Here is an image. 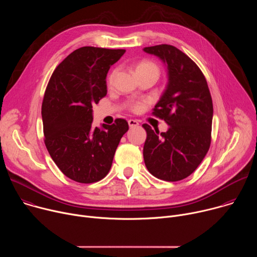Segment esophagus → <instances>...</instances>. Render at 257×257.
Instances as JSON below:
<instances>
[{
	"instance_id": "1",
	"label": "esophagus",
	"mask_w": 257,
	"mask_h": 257,
	"mask_svg": "<svg viewBox=\"0 0 257 257\" xmlns=\"http://www.w3.org/2000/svg\"><path fill=\"white\" fill-rule=\"evenodd\" d=\"M128 124H129L130 127H136V126L139 125V123H138L137 120H129V121H128Z\"/></svg>"
}]
</instances>
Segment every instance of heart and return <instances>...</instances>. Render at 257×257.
I'll return each mask as SVG.
<instances>
[{
  "label": "heart",
  "instance_id": "obj_1",
  "mask_svg": "<svg viewBox=\"0 0 257 257\" xmlns=\"http://www.w3.org/2000/svg\"><path fill=\"white\" fill-rule=\"evenodd\" d=\"M136 73H139V72H146V71H153V72H156V73H160V70H159V67L157 66V64H155L154 62L152 61H148V60H143V61H140L137 65H136ZM116 70L113 71L111 73V75L108 76V83H112L114 81V78L116 76ZM129 108L131 109L132 112L134 113H139L141 109L143 108V102L141 101H134L132 103H130L129 105Z\"/></svg>",
  "mask_w": 257,
  "mask_h": 257
}]
</instances>
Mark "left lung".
Segmentation results:
<instances>
[{"label":"left lung","instance_id":"8db88e82","mask_svg":"<svg viewBox=\"0 0 257 257\" xmlns=\"http://www.w3.org/2000/svg\"><path fill=\"white\" fill-rule=\"evenodd\" d=\"M167 64L168 84L153 115L169 125L167 132L148 124L143 159L155 177L169 182L187 178L200 165L211 141L213 106L208 85L199 67L170 45L144 48Z\"/></svg>","mask_w":257,"mask_h":257}]
</instances>
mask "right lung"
I'll return each instance as SVG.
<instances>
[{"instance_id": "add662e5", "label": "right lung", "mask_w": 257, "mask_h": 257, "mask_svg": "<svg viewBox=\"0 0 257 257\" xmlns=\"http://www.w3.org/2000/svg\"><path fill=\"white\" fill-rule=\"evenodd\" d=\"M125 52L80 48L58 65L48 83L42 105L45 144L61 172L75 182L104 178L128 131L124 119L102 129L92 126V104L106 95L107 71Z\"/></svg>"}]
</instances>
